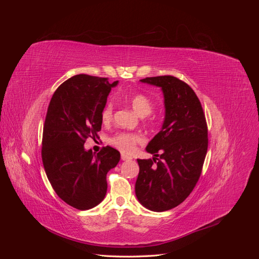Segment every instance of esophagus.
<instances>
[{"instance_id":"1","label":"esophagus","mask_w":259,"mask_h":259,"mask_svg":"<svg viewBox=\"0 0 259 259\" xmlns=\"http://www.w3.org/2000/svg\"><path fill=\"white\" fill-rule=\"evenodd\" d=\"M121 159H122L123 161H128V160H132L131 156H128V155H126V154H124V153H122V154H121Z\"/></svg>"}]
</instances>
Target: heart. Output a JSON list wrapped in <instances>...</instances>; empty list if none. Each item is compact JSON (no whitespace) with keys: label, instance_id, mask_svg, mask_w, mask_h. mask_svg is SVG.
Wrapping results in <instances>:
<instances>
[{"label":"heart","instance_id":"heart-1","mask_svg":"<svg viewBox=\"0 0 259 259\" xmlns=\"http://www.w3.org/2000/svg\"><path fill=\"white\" fill-rule=\"evenodd\" d=\"M132 108L140 116H147L152 112L153 104L144 94H134L130 98ZM113 116V105L108 103L101 111V120L104 123H109ZM144 143V137L137 133L120 132L110 138V144L123 152H132L137 144Z\"/></svg>","mask_w":259,"mask_h":259}]
</instances>
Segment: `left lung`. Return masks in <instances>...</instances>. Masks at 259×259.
<instances>
[{"label": "left lung", "instance_id": "8db88e82", "mask_svg": "<svg viewBox=\"0 0 259 259\" xmlns=\"http://www.w3.org/2000/svg\"><path fill=\"white\" fill-rule=\"evenodd\" d=\"M140 81L162 89L165 119L146 148L153 160H137L135 192L145 207L164 211L183 203L198 183L208 147L207 124L198 96L184 81L173 75Z\"/></svg>", "mask_w": 259, "mask_h": 259}]
</instances>
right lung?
Instances as JSON below:
<instances>
[{"instance_id":"add662e5","label":"right lung","mask_w":259,"mask_h":259,"mask_svg":"<svg viewBox=\"0 0 259 259\" xmlns=\"http://www.w3.org/2000/svg\"><path fill=\"white\" fill-rule=\"evenodd\" d=\"M107 77L77 74L55 91L46 113L42 161L58 197L68 205L85 210L105 199L107 174L120 161V152L104 147L95 155L86 151L88 138L101 130V111L111 88Z\"/></svg>"}]
</instances>
